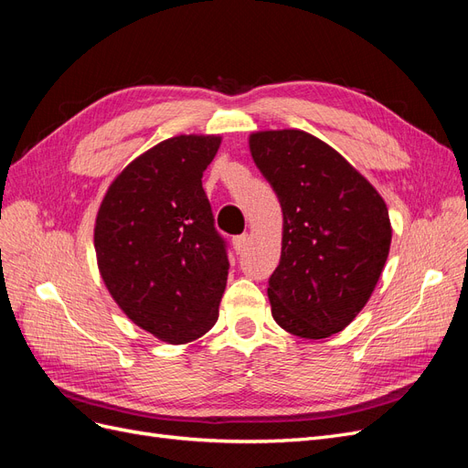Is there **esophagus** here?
<instances>
[{
	"instance_id": "34e87169",
	"label": "esophagus",
	"mask_w": 468,
	"mask_h": 468,
	"mask_svg": "<svg viewBox=\"0 0 468 468\" xmlns=\"http://www.w3.org/2000/svg\"><path fill=\"white\" fill-rule=\"evenodd\" d=\"M232 246L236 250V253H242L248 246V234H239V236H234L232 238Z\"/></svg>"
}]
</instances>
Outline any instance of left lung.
<instances>
[{
	"label": "left lung",
	"instance_id": "left-lung-1",
	"mask_svg": "<svg viewBox=\"0 0 468 468\" xmlns=\"http://www.w3.org/2000/svg\"><path fill=\"white\" fill-rule=\"evenodd\" d=\"M250 150L282 210L281 261L267 289L275 322L306 339L342 332L369 301L388 258L385 201L313 134L256 133Z\"/></svg>",
	"mask_w": 468,
	"mask_h": 468
}]
</instances>
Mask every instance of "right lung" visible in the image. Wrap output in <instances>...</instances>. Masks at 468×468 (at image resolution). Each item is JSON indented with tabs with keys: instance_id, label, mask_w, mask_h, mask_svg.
<instances>
[{
	"instance_id": "right-lung-1",
	"label": "right lung",
	"mask_w": 468,
	"mask_h": 468,
	"mask_svg": "<svg viewBox=\"0 0 468 468\" xmlns=\"http://www.w3.org/2000/svg\"><path fill=\"white\" fill-rule=\"evenodd\" d=\"M218 136H176L112 181L95 222L99 271L122 313L169 344L207 334L229 279L203 172Z\"/></svg>"
}]
</instances>
